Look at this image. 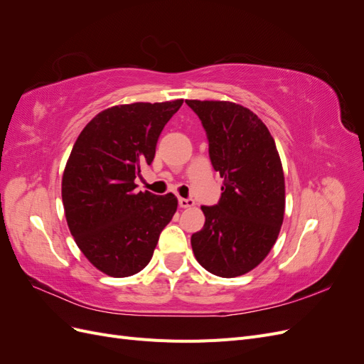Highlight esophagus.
Listing matches in <instances>:
<instances>
[{
  "mask_svg": "<svg viewBox=\"0 0 364 364\" xmlns=\"http://www.w3.org/2000/svg\"><path fill=\"white\" fill-rule=\"evenodd\" d=\"M179 206L181 208H193L194 206V200L193 199H183V197H181V199H179Z\"/></svg>",
  "mask_w": 364,
  "mask_h": 364,
  "instance_id": "esophagus-1",
  "label": "esophagus"
}]
</instances>
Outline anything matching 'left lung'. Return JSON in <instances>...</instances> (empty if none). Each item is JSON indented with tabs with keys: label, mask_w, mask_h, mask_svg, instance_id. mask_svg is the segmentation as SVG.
Here are the masks:
<instances>
[{
	"label": "left lung",
	"mask_w": 364,
	"mask_h": 364,
	"mask_svg": "<svg viewBox=\"0 0 364 364\" xmlns=\"http://www.w3.org/2000/svg\"><path fill=\"white\" fill-rule=\"evenodd\" d=\"M200 118L209 158L223 178L215 206H202L205 225L193 234L196 259L222 278L241 277L269 255L285 209L279 153L266 124L232 102L186 100Z\"/></svg>",
	"instance_id": "left-lung-1"
}]
</instances>
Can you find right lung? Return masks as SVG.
I'll return each instance as SVG.
<instances>
[{"label": "right lung", "instance_id": "1", "mask_svg": "<svg viewBox=\"0 0 364 364\" xmlns=\"http://www.w3.org/2000/svg\"><path fill=\"white\" fill-rule=\"evenodd\" d=\"M183 100L105 109L85 126L62 178L65 217L83 255L114 278L132 277L153 257L178 199L136 193L135 179L150 165L164 126Z\"/></svg>", "mask_w": 364, "mask_h": 364}]
</instances>
